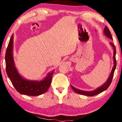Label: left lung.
Returning a JSON list of instances; mask_svg holds the SVG:
<instances>
[{"instance_id": "left-lung-1", "label": "left lung", "mask_w": 122, "mask_h": 122, "mask_svg": "<svg viewBox=\"0 0 122 122\" xmlns=\"http://www.w3.org/2000/svg\"><path fill=\"white\" fill-rule=\"evenodd\" d=\"M104 34L108 38L111 39V40H113L111 34V33L109 30V29H108L107 26H106L104 28ZM110 44L111 45V46L113 47V50H114V56H113V60H114V66L112 67V69L111 72L110 76H109L108 79H107V81H106L104 84H103L100 87L96 88L95 90L92 91H82L80 90V89H77V88L74 87L72 85H71V87L73 89V90L75 91L76 93H78V94H80L82 95H84V96H95V95L99 94V93H102V92L104 91L106 89H107L109 87L111 83L112 80L113 76H114V73L115 72V70L116 69V66H117V61H116V48L115 46H114V45L113 44L112 42H110Z\"/></svg>"}]
</instances>
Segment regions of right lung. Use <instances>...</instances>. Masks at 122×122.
Segmentation results:
<instances>
[{
	"mask_svg": "<svg viewBox=\"0 0 122 122\" xmlns=\"http://www.w3.org/2000/svg\"><path fill=\"white\" fill-rule=\"evenodd\" d=\"M14 34L12 35L5 52V69L10 80L19 93L27 96H39L45 93L51 84L54 70L50 72L42 80H29L21 76L15 66L13 57Z\"/></svg>",
	"mask_w": 122,
	"mask_h": 122,
	"instance_id": "obj_1",
	"label": "right lung"
}]
</instances>
